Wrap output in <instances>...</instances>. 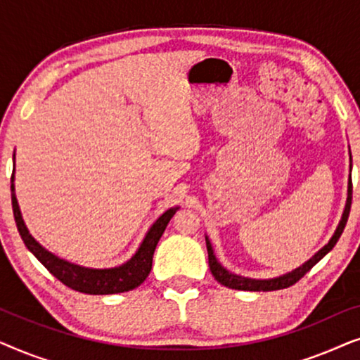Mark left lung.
I'll use <instances>...</instances> for the list:
<instances>
[{"label": "left lung", "mask_w": 360, "mask_h": 360, "mask_svg": "<svg viewBox=\"0 0 360 360\" xmlns=\"http://www.w3.org/2000/svg\"><path fill=\"white\" fill-rule=\"evenodd\" d=\"M351 203H352V180L349 181V193H347L346 210H344L341 223H339L336 233H334L331 240H329V243L324 245V248L319 250L318 254H314L307 264H303L302 267L293 270V272L283 275V277L270 278V280L244 278V277H239V275L229 274L228 270L221 267L218 260H216L214 254H213V249H211L210 240H208V238H206V249H208V262H210L211 274H213V277L218 280L221 285H224V287L233 288V290H245V292H274V290H282V288L292 287V285L297 283L304 274L309 272V270H311L314 265H316L319 260H321L324 255H326L329 250L334 248V245H336L338 239L341 238L342 231H344V228H346V223H347V218H349V211H351Z\"/></svg>", "instance_id": "left-lung-1"}]
</instances>
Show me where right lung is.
<instances>
[{"instance_id": "1", "label": "right lung", "mask_w": 360, "mask_h": 360, "mask_svg": "<svg viewBox=\"0 0 360 360\" xmlns=\"http://www.w3.org/2000/svg\"><path fill=\"white\" fill-rule=\"evenodd\" d=\"M11 203H13V213L14 221H16L18 231L26 244V248L36 255L39 262L51 272L53 277L60 280L63 285L68 288L75 290L80 293L88 295H111V293H122L134 290L136 287L144 282L147 275L150 274L152 269V257H154V250L159 243L160 236L172 219V216L176 213L179 208H172L165 211L159 219L155 221L154 226L149 229V233L142 240L139 250H137L134 257L129 262L122 264L121 267L115 269H85L80 265L68 264L65 260L56 257V255L47 252L36 239L29 234V231L24 224L21 218V211H19L16 195H14V185H13V175H11Z\"/></svg>"}]
</instances>
